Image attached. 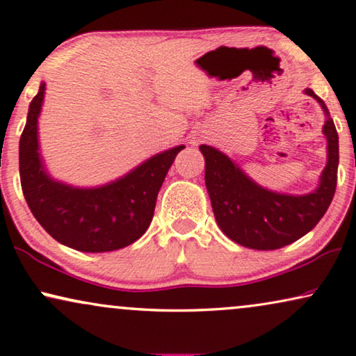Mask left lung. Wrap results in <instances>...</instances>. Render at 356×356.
Returning a JSON list of instances; mask_svg holds the SVG:
<instances>
[{"label": "left lung", "mask_w": 356, "mask_h": 356, "mask_svg": "<svg viewBox=\"0 0 356 356\" xmlns=\"http://www.w3.org/2000/svg\"><path fill=\"white\" fill-rule=\"evenodd\" d=\"M304 93L317 99L326 122L328 161L318 187L307 195H285L259 187L222 152L202 144L206 188L220 229L231 241L255 250H275L307 234L325 216L332 201L339 166V136L323 99L312 90Z\"/></svg>", "instance_id": "8db88e82"}]
</instances>
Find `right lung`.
<instances>
[{
	"mask_svg": "<svg viewBox=\"0 0 356 356\" xmlns=\"http://www.w3.org/2000/svg\"><path fill=\"white\" fill-rule=\"evenodd\" d=\"M44 93L46 83L41 82L19 145L20 184L33 216L55 241L79 252H112L133 244L147 231L163 180L185 145L154 155L103 187L77 188L56 182L39 154L38 117Z\"/></svg>",
	"mask_w": 356,
	"mask_h": 356,
	"instance_id": "obj_1",
	"label": "right lung"
}]
</instances>
